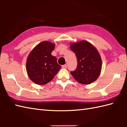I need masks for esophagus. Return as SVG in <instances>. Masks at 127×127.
I'll return each mask as SVG.
<instances>
[{
  "instance_id": "esophagus-1",
  "label": "esophagus",
  "mask_w": 127,
  "mask_h": 127,
  "mask_svg": "<svg viewBox=\"0 0 127 127\" xmlns=\"http://www.w3.org/2000/svg\"><path fill=\"white\" fill-rule=\"evenodd\" d=\"M62 67L63 68H67V65L66 64H64V65H63L62 66Z\"/></svg>"
}]
</instances>
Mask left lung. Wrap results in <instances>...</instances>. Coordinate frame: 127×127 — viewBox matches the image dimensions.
Segmentation results:
<instances>
[{
  "label": "left lung",
  "mask_w": 127,
  "mask_h": 127,
  "mask_svg": "<svg viewBox=\"0 0 127 127\" xmlns=\"http://www.w3.org/2000/svg\"><path fill=\"white\" fill-rule=\"evenodd\" d=\"M77 58V65L71 74L82 84H90L98 79L101 70V59L98 51L89 42L82 41L70 45Z\"/></svg>",
  "instance_id": "left-lung-1"
}]
</instances>
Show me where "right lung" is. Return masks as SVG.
I'll list each match as a JSON object with an SVG mask.
<instances>
[{
	"label": "right lung",
	"instance_id": "right-lung-1",
	"mask_svg": "<svg viewBox=\"0 0 127 127\" xmlns=\"http://www.w3.org/2000/svg\"><path fill=\"white\" fill-rule=\"evenodd\" d=\"M55 44L43 41L29 54L26 62L27 72L32 81L37 85H45L52 80L61 68L56 57L51 55Z\"/></svg>",
	"mask_w": 127,
	"mask_h": 127
}]
</instances>
